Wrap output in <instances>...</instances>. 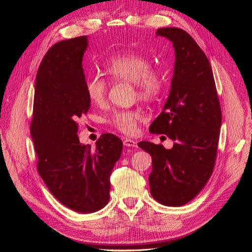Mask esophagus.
Segmentation results:
<instances>
[{
	"instance_id": "34e87169",
	"label": "esophagus",
	"mask_w": 252,
	"mask_h": 252,
	"mask_svg": "<svg viewBox=\"0 0 252 252\" xmlns=\"http://www.w3.org/2000/svg\"><path fill=\"white\" fill-rule=\"evenodd\" d=\"M124 145L126 147H137V142L132 140L129 138H125L124 139Z\"/></svg>"
}]
</instances>
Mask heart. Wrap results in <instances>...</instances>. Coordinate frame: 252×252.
<instances>
[{
	"instance_id": "1",
	"label": "heart",
	"mask_w": 252,
	"mask_h": 252,
	"mask_svg": "<svg viewBox=\"0 0 252 252\" xmlns=\"http://www.w3.org/2000/svg\"><path fill=\"white\" fill-rule=\"evenodd\" d=\"M104 68L112 79L134 83L138 95L142 99L156 98L162 89V74L158 69L152 68L151 61L145 56L133 53L117 55L104 64ZM85 87L87 96L93 104L101 105L105 101L108 85L101 77H89ZM143 120L145 115L140 111L120 110L110 116L108 123L120 133L134 135L138 124Z\"/></svg>"
}]
</instances>
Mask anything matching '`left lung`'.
I'll return each mask as SVG.
<instances>
[{
    "label": "left lung",
    "instance_id": "left-lung-1",
    "mask_svg": "<svg viewBox=\"0 0 252 252\" xmlns=\"http://www.w3.org/2000/svg\"><path fill=\"white\" fill-rule=\"evenodd\" d=\"M156 36L172 42L175 61L168 98L150 132L165 134L174 143L170 150L150 141L138 146L152 156L153 197L181 207L196 196L213 172L221 108L211 64L192 37L179 28H160Z\"/></svg>",
    "mask_w": 252,
    "mask_h": 252
}]
</instances>
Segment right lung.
I'll use <instances>...</instances> for the list:
<instances>
[{
  "label": "right lung",
  "mask_w": 252,
  "mask_h": 252,
  "mask_svg": "<svg viewBox=\"0 0 252 252\" xmlns=\"http://www.w3.org/2000/svg\"><path fill=\"white\" fill-rule=\"evenodd\" d=\"M87 36L54 44L37 71L31 137L37 169L51 193L70 210L89 214L110 198V175L120 159L123 142L104 134L95 150L82 144L78 120L90 108L82 66Z\"/></svg>",
  "instance_id": "right-lung-1"
}]
</instances>
